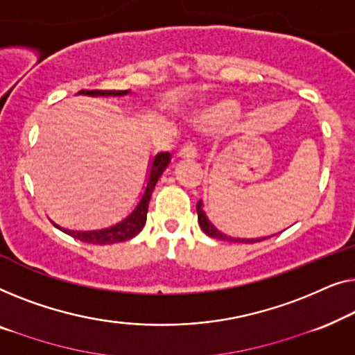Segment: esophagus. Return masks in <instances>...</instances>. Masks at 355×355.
I'll list each match as a JSON object with an SVG mask.
<instances>
[{"label":"esophagus","instance_id":"1","mask_svg":"<svg viewBox=\"0 0 355 355\" xmlns=\"http://www.w3.org/2000/svg\"><path fill=\"white\" fill-rule=\"evenodd\" d=\"M180 154L184 157H194L198 154V144L194 139H188L187 143L183 144L182 149H180Z\"/></svg>","mask_w":355,"mask_h":355}]
</instances>
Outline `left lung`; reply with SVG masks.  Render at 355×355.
Returning <instances> with one entry per match:
<instances>
[{"mask_svg": "<svg viewBox=\"0 0 355 355\" xmlns=\"http://www.w3.org/2000/svg\"><path fill=\"white\" fill-rule=\"evenodd\" d=\"M196 211H198L199 227H201L202 232L206 233V234H209V236H211V238L220 239V241H233V243H257V241H262V239H236V238H228V236H225V234H222L220 232H217V230L212 227V223L207 220V217L204 216L201 201L196 204Z\"/></svg>", "mask_w": 355, "mask_h": 355, "instance_id": "1", "label": "left lung"}]
</instances>
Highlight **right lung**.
<instances>
[{
	"label": "right lung",
	"instance_id": "obj_1",
	"mask_svg": "<svg viewBox=\"0 0 355 355\" xmlns=\"http://www.w3.org/2000/svg\"><path fill=\"white\" fill-rule=\"evenodd\" d=\"M83 94H92V96H122L127 92H116V89H82ZM171 162V154L168 153H159L156 159H154L153 167H151V173H149V180H148V187L144 189V194L139 201L138 207L130 214V216L125 218V220L117 223L111 228L101 230V232H69V234L76 236L77 239L88 244H114V243H122L127 241V239L137 236V234L141 232V228L146 223V214H148V206H149V199H151L153 189L156 187L159 177L162 175V172L166 171V167Z\"/></svg>",
	"mask_w": 355,
	"mask_h": 355
}]
</instances>
